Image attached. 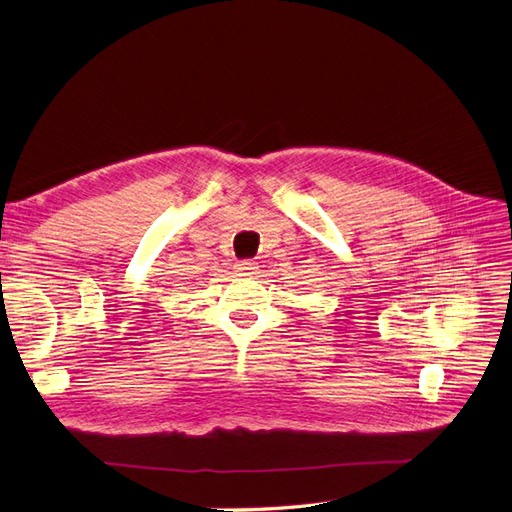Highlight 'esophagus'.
I'll list each match as a JSON object with an SVG mask.
<instances>
[{"mask_svg": "<svg viewBox=\"0 0 512 512\" xmlns=\"http://www.w3.org/2000/svg\"><path fill=\"white\" fill-rule=\"evenodd\" d=\"M235 267H237L239 273H252L256 269V262H252V260H239Z\"/></svg>", "mask_w": 512, "mask_h": 512, "instance_id": "34e87169", "label": "esophagus"}]
</instances>
